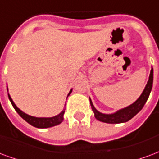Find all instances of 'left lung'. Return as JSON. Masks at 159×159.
<instances>
[{
  "mask_svg": "<svg viewBox=\"0 0 159 159\" xmlns=\"http://www.w3.org/2000/svg\"><path fill=\"white\" fill-rule=\"evenodd\" d=\"M152 83H153V69L152 68L148 82H147V85L145 87L142 93L140 94V96L137 99L135 102H134L133 104H131L130 106L125 107L123 109L117 111L115 113H101L99 111H97L95 109V107H93V103H92V100H91V99H89L90 105H91L92 110H93V113H94L95 118L100 121V122L107 123H121L129 121L132 117H134L143 108L144 105L146 104L148 97L150 95L151 90H152Z\"/></svg>",
  "mask_w": 159,
  "mask_h": 159,
  "instance_id": "left-lung-1",
  "label": "left lung"
}]
</instances>
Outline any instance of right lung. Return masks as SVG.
I'll list each match as a JSON object with an SVG mask.
<instances>
[{"instance_id": "1", "label": "right lung", "mask_w": 159, "mask_h": 159, "mask_svg": "<svg viewBox=\"0 0 159 159\" xmlns=\"http://www.w3.org/2000/svg\"><path fill=\"white\" fill-rule=\"evenodd\" d=\"M72 89H70V91L68 93V96H69L70 93H71ZM8 98L11 103H12V107L15 109V111L19 114V116L22 117L23 119L25 120L26 122L28 123H30V125L36 127V128H39V129H45V128H50V127H53L58 125L59 123H62V121L64 120V113H65V109L60 112L59 114H58L57 116H54V117H32V116H30L28 114L25 113L24 111L19 109L17 106H16L14 102L12 101V98L9 95L8 93Z\"/></svg>"}]
</instances>
